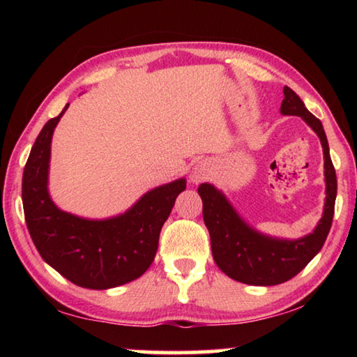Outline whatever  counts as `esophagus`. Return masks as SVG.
<instances>
[{"mask_svg": "<svg viewBox=\"0 0 357 357\" xmlns=\"http://www.w3.org/2000/svg\"><path fill=\"white\" fill-rule=\"evenodd\" d=\"M209 173H211L209 164H206V162H198V164L193 165V168H192L190 181L195 184L203 183V181L209 176Z\"/></svg>", "mask_w": 357, "mask_h": 357, "instance_id": "34e87169", "label": "esophagus"}]
</instances>
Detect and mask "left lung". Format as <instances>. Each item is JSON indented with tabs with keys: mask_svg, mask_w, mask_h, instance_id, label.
I'll list each match as a JSON object with an SVG mask.
<instances>
[{
	"mask_svg": "<svg viewBox=\"0 0 357 357\" xmlns=\"http://www.w3.org/2000/svg\"><path fill=\"white\" fill-rule=\"evenodd\" d=\"M280 113L301 116L318 135L324 155L326 198L323 215L313 231L298 239L269 236L247 223L225 193L215 185L203 183L198 195L203 202V220L211 236L213 258L229 279L255 287H273L293 279L321 250L334 217L337 176L332 165L329 144L321 121L307 110L304 102L288 86L283 88Z\"/></svg>",
	"mask_w": 357,
	"mask_h": 357,
	"instance_id": "obj_1",
	"label": "left lung"
}]
</instances>
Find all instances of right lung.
I'll list each match as a JSON object with an SVG mask.
<instances>
[{
  "instance_id": "right-lung-1",
  "label": "right lung",
  "mask_w": 357,
  "mask_h": 357,
  "mask_svg": "<svg viewBox=\"0 0 357 357\" xmlns=\"http://www.w3.org/2000/svg\"><path fill=\"white\" fill-rule=\"evenodd\" d=\"M69 104L47 121L23 172L22 202L26 227L47 264L75 285L108 289L142 277L154 261L160 229L185 178L154 187L123 214L86 219L59 209L48 192L52 138Z\"/></svg>"
}]
</instances>
